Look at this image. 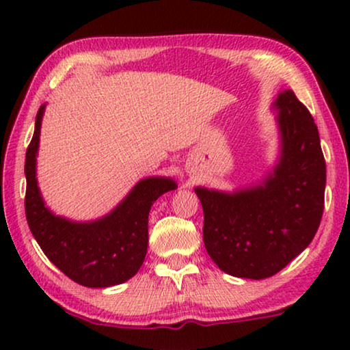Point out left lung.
<instances>
[{
	"mask_svg": "<svg viewBox=\"0 0 350 350\" xmlns=\"http://www.w3.org/2000/svg\"><path fill=\"white\" fill-rule=\"evenodd\" d=\"M279 111L280 159L261 185L221 193L196 188L204 208V245L219 269L242 279H267L295 260L323 213L327 165L309 109L284 90Z\"/></svg>",
	"mask_w": 350,
	"mask_h": 350,
	"instance_id": "left-lung-1",
	"label": "left lung"
}]
</instances>
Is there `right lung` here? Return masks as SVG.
Here are the masks:
<instances>
[{
    "label": "right lung",
    "instance_id": "add662e5",
    "mask_svg": "<svg viewBox=\"0 0 350 350\" xmlns=\"http://www.w3.org/2000/svg\"><path fill=\"white\" fill-rule=\"evenodd\" d=\"M25 156V215L33 237L51 262L76 284L105 288L124 284L140 269L148 250V215L154 200L176 188L172 178L150 176L133 186L126 199L103 218L75 223L55 217L44 205L36 181V152L42 113Z\"/></svg>",
    "mask_w": 350,
    "mask_h": 350
}]
</instances>
